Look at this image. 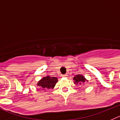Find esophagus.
Here are the masks:
<instances>
[{"label": "esophagus", "mask_w": 120, "mask_h": 120, "mask_svg": "<svg viewBox=\"0 0 120 120\" xmlns=\"http://www.w3.org/2000/svg\"><path fill=\"white\" fill-rule=\"evenodd\" d=\"M63 76H64V77H66V76H67L66 75H63Z\"/></svg>", "instance_id": "esophagus-1"}]
</instances>
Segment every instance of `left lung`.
<instances>
[{"label": "left lung", "instance_id": "1", "mask_svg": "<svg viewBox=\"0 0 120 120\" xmlns=\"http://www.w3.org/2000/svg\"><path fill=\"white\" fill-rule=\"evenodd\" d=\"M73 80L75 81H74L75 84H80V85H81V84H82L84 82L86 81V79H85V78L83 76H82V75H77L75 76H74V78H73Z\"/></svg>", "mask_w": 120, "mask_h": 120}]
</instances>
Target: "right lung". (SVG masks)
Instances as JSON below:
<instances>
[{
  "label": "right lung",
  "instance_id": "obj_1",
  "mask_svg": "<svg viewBox=\"0 0 120 120\" xmlns=\"http://www.w3.org/2000/svg\"><path fill=\"white\" fill-rule=\"evenodd\" d=\"M57 81V78L56 77L48 76L41 79V80H40L38 83V86H39L42 90L45 91L50 88H53Z\"/></svg>",
  "mask_w": 120,
  "mask_h": 120
}]
</instances>
